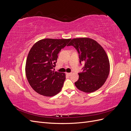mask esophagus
<instances>
[{"instance_id": "34e87169", "label": "esophagus", "mask_w": 131, "mask_h": 131, "mask_svg": "<svg viewBox=\"0 0 131 131\" xmlns=\"http://www.w3.org/2000/svg\"><path fill=\"white\" fill-rule=\"evenodd\" d=\"M67 74L68 75V76H70L71 75H72V73H67Z\"/></svg>"}]
</instances>
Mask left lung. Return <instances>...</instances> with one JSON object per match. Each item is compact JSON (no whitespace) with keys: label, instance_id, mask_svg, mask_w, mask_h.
<instances>
[{"label":"left lung","instance_id":"left-lung-1","mask_svg":"<svg viewBox=\"0 0 131 131\" xmlns=\"http://www.w3.org/2000/svg\"><path fill=\"white\" fill-rule=\"evenodd\" d=\"M68 46H73L79 53V62L84 63L75 85L80 91L91 93L104 85L108 77L110 63L103 48L88 38L73 39Z\"/></svg>","mask_w":131,"mask_h":131}]
</instances>
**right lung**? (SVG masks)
<instances>
[{
  "label": "right lung",
  "mask_w": 131,
  "mask_h": 131,
  "mask_svg": "<svg viewBox=\"0 0 131 131\" xmlns=\"http://www.w3.org/2000/svg\"><path fill=\"white\" fill-rule=\"evenodd\" d=\"M70 40L42 39L30 50L26 64V77L30 86L39 94L51 97L61 91L66 75L52 69L56 67L59 52Z\"/></svg>",
  "instance_id": "add662e5"
}]
</instances>
